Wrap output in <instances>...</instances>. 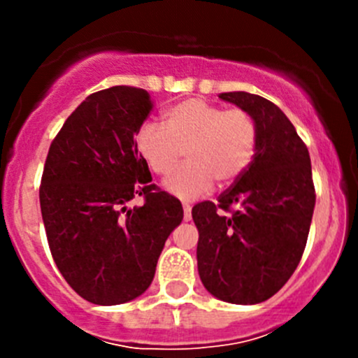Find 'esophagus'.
Here are the masks:
<instances>
[{
	"label": "esophagus",
	"instance_id": "esophagus-1",
	"mask_svg": "<svg viewBox=\"0 0 358 358\" xmlns=\"http://www.w3.org/2000/svg\"><path fill=\"white\" fill-rule=\"evenodd\" d=\"M190 218H192V206L189 202H183V220L189 222Z\"/></svg>",
	"mask_w": 358,
	"mask_h": 358
}]
</instances>
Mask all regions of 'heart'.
<instances>
[{
    "instance_id": "b5f03b06",
    "label": "heart",
    "mask_w": 358,
    "mask_h": 358,
    "mask_svg": "<svg viewBox=\"0 0 358 358\" xmlns=\"http://www.w3.org/2000/svg\"><path fill=\"white\" fill-rule=\"evenodd\" d=\"M258 124L248 110L187 99L164 112V122H143L135 147L150 171L166 176L185 152L187 164L173 173L166 189L182 199H196L218 187L236 183L258 150Z\"/></svg>"
}]
</instances>
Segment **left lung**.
Returning <instances> with one entry per match:
<instances>
[{
	"mask_svg": "<svg viewBox=\"0 0 358 358\" xmlns=\"http://www.w3.org/2000/svg\"><path fill=\"white\" fill-rule=\"evenodd\" d=\"M218 96L255 117L258 150L218 202L192 208L197 268L213 296L255 305L289 280L305 251L315 208L312 164L305 142L275 103L246 92Z\"/></svg>",
	"mask_w": 358,
	"mask_h": 358,
	"instance_id": "obj_1",
	"label": "left lung"
}]
</instances>
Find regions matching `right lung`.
Instances as JSON below:
<instances>
[{"label": "right lung", "instance_id": "1", "mask_svg": "<svg viewBox=\"0 0 358 358\" xmlns=\"http://www.w3.org/2000/svg\"><path fill=\"white\" fill-rule=\"evenodd\" d=\"M154 102L135 86L92 93L50 145L39 202L53 262L95 305H121L150 286L182 202L154 185L135 135ZM142 196L144 204H127Z\"/></svg>", "mask_w": 358, "mask_h": 358}]
</instances>
